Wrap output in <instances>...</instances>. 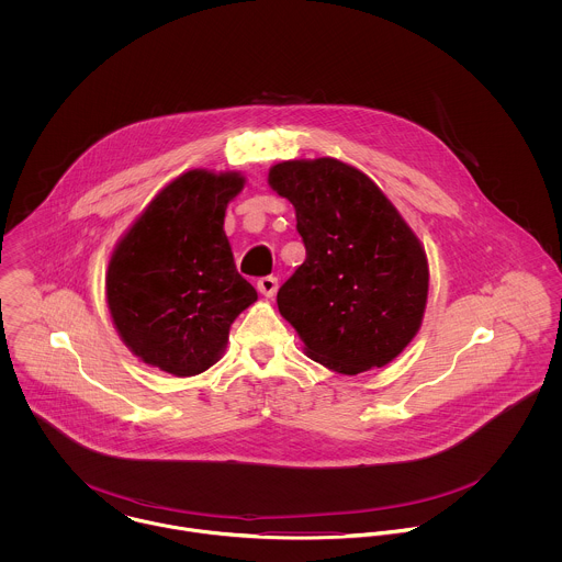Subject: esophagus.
I'll use <instances>...</instances> for the list:
<instances>
[{"mask_svg": "<svg viewBox=\"0 0 562 562\" xmlns=\"http://www.w3.org/2000/svg\"><path fill=\"white\" fill-rule=\"evenodd\" d=\"M257 290H259V294H261V296L272 299V296L277 294V290H279V281H277V277H261V279L257 281Z\"/></svg>", "mask_w": 562, "mask_h": 562, "instance_id": "esophagus-1", "label": "esophagus"}]
</instances>
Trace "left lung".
Wrapping results in <instances>:
<instances>
[{"label":"left lung","mask_w":562,"mask_h":562,"mask_svg":"<svg viewBox=\"0 0 562 562\" xmlns=\"http://www.w3.org/2000/svg\"><path fill=\"white\" fill-rule=\"evenodd\" d=\"M268 186L294 205L307 250L277 294L305 355L348 376L392 363L424 321V244L385 192L346 161H277Z\"/></svg>","instance_id":"obj_1"}]
</instances>
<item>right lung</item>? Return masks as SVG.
Returning a JSON list of instances; mask_svg holds the SVG:
<instances>
[{"instance_id":"right-lung-1","label":"right lung","mask_w":562,"mask_h":562,"mask_svg":"<svg viewBox=\"0 0 562 562\" xmlns=\"http://www.w3.org/2000/svg\"><path fill=\"white\" fill-rule=\"evenodd\" d=\"M246 177L190 168L168 181L127 227L105 270V303L138 361L172 376L212 368L229 328L257 301L225 234Z\"/></svg>"}]
</instances>
